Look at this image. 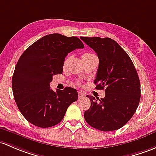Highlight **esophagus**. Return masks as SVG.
Instances as JSON below:
<instances>
[{"label": "esophagus", "mask_w": 156, "mask_h": 156, "mask_svg": "<svg viewBox=\"0 0 156 156\" xmlns=\"http://www.w3.org/2000/svg\"><path fill=\"white\" fill-rule=\"evenodd\" d=\"M78 97L79 98H83L85 97V93L83 91H79L78 92Z\"/></svg>", "instance_id": "esophagus-1"}]
</instances>
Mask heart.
<instances>
[{
    "label": "heart",
    "mask_w": 156,
    "mask_h": 156,
    "mask_svg": "<svg viewBox=\"0 0 156 156\" xmlns=\"http://www.w3.org/2000/svg\"><path fill=\"white\" fill-rule=\"evenodd\" d=\"M93 56H94V55L91 54V53H85L84 54H83V56H82V59H83V61L84 62L85 60L88 59V58L93 57ZM71 56H68V57L65 58V61H64V63H63V67L65 68V67L68 65V63H69V62L71 61Z\"/></svg>",
    "instance_id": "heart-1"
}]
</instances>
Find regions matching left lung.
<instances>
[{"label": "left lung", "instance_id": "left-lung-1", "mask_svg": "<svg viewBox=\"0 0 156 156\" xmlns=\"http://www.w3.org/2000/svg\"><path fill=\"white\" fill-rule=\"evenodd\" d=\"M98 54L99 67L94 80L97 89H105V97L88 96L91 106L85 112L87 123L103 132L123 127L131 119L140 99V80L129 55L109 38L80 37Z\"/></svg>", "mask_w": 156, "mask_h": 156}]
</instances>
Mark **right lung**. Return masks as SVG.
Instances as JSON below:
<instances>
[{"label": "right lung", "instance_id": "1", "mask_svg": "<svg viewBox=\"0 0 156 156\" xmlns=\"http://www.w3.org/2000/svg\"><path fill=\"white\" fill-rule=\"evenodd\" d=\"M80 38L58 33L47 35L30 45L18 59L12 80L15 101L27 120L41 128L58 124L68 106L78 99L76 89L53 91V75L62 74L70 52L83 48Z\"/></svg>", "mask_w": 156, "mask_h": 156}]
</instances>
